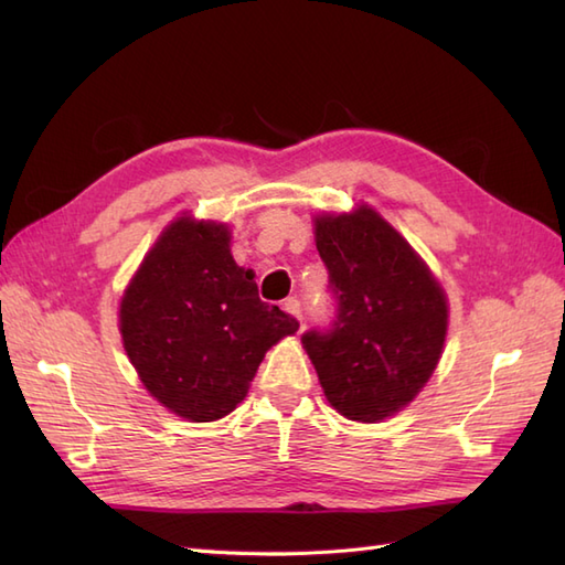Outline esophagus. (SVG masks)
<instances>
[{
	"mask_svg": "<svg viewBox=\"0 0 565 565\" xmlns=\"http://www.w3.org/2000/svg\"><path fill=\"white\" fill-rule=\"evenodd\" d=\"M281 308H284L289 316H294L298 322H303V308H301V301H298V298H286Z\"/></svg>",
	"mask_w": 565,
	"mask_h": 565,
	"instance_id": "obj_1",
	"label": "esophagus"
}]
</instances>
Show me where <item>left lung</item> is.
<instances>
[{
	"label": "left lung",
	"instance_id": "1",
	"mask_svg": "<svg viewBox=\"0 0 565 565\" xmlns=\"http://www.w3.org/2000/svg\"><path fill=\"white\" fill-rule=\"evenodd\" d=\"M316 247L338 298L332 330L303 334L328 403L356 423H381L425 388L441 359L449 303L411 243L359 203L320 213Z\"/></svg>",
	"mask_w": 565,
	"mask_h": 565
}]
</instances>
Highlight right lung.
I'll return each instance as SVG.
<instances>
[{"label": "right lung", "instance_id": "1", "mask_svg": "<svg viewBox=\"0 0 565 565\" xmlns=\"http://www.w3.org/2000/svg\"><path fill=\"white\" fill-rule=\"evenodd\" d=\"M118 330L154 401L213 423L245 401L264 354L298 320L259 301L255 274L231 255V227L182 213L142 257L118 306Z\"/></svg>", "mask_w": 565, "mask_h": 565}]
</instances>
